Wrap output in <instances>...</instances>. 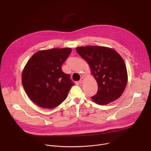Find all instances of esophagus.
Segmentation results:
<instances>
[{"mask_svg":"<svg viewBox=\"0 0 151 151\" xmlns=\"http://www.w3.org/2000/svg\"><path fill=\"white\" fill-rule=\"evenodd\" d=\"M85 81V78H82L81 79H80V81H79V83H83V82Z\"/></svg>","mask_w":151,"mask_h":151,"instance_id":"obj_1","label":"esophagus"}]
</instances>
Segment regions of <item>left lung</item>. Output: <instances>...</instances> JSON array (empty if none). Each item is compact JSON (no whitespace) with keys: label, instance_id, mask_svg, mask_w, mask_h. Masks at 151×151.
Wrapping results in <instances>:
<instances>
[{"label":"left lung","instance_id":"left-lung-1","mask_svg":"<svg viewBox=\"0 0 151 151\" xmlns=\"http://www.w3.org/2000/svg\"><path fill=\"white\" fill-rule=\"evenodd\" d=\"M77 52L88 63L91 73L98 84V91L91 97L100 105L109 104L121 97L128 82L125 62L113 48L101 46L76 48Z\"/></svg>","mask_w":151,"mask_h":151}]
</instances>
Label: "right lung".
<instances>
[{"instance_id":"1","label":"right lung","mask_w":151,"mask_h":151,"mask_svg":"<svg viewBox=\"0 0 151 151\" xmlns=\"http://www.w3.org/2000/svg\"><path fill=\"white\" fill-rule=\"evenodd\" d=\"M71 52L70 48L40 50L29 60L21 81L33 103L43 108L52 109L66 99L73 83L61 66Z\"/></svg>"}]
</instances>
